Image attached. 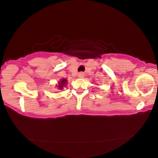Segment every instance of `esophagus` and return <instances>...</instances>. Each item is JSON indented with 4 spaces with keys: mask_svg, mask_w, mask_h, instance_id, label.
<instances>
[{
    "mask_svg": "<svg viewBox=\"0 0 158 158\" xmlns=\"http://www.w3.org/2000/svg\"><path fill=\"white\" fill-rule=\"evenodd\" d=\"M79 78H84V74L83 73H79Z\"/></svg>",
    "mask_w": 158,
    "mask_h": 158,
    "instance_id": "1",
    "label": "esophagus"
}]
</instances>
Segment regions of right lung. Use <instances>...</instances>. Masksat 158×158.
I'll list each match as a JSON object with an SVG mask.
<instances>
[{"label": "right lung", "instance_id": "right-lung-1", "mask_svg": "<svg viewBox=\"0 0 158 158\" xmlns=\"http://www.w3.org/2000/svg\"><path fill=\"white\" fill-rule=\"evenodd\" d=\"M66 83H67V79H61V81L59 82V84H58L59 85H58V87L59 88V89H63V86L65 85Z\"/></svg>", "mask_w": 158, "mask_h": 158}]
</instances>
